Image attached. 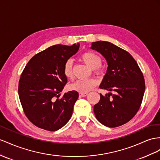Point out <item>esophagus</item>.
<instances>
[{"label":"esophagus","mask_w":160,"mask_h":160,"mask_svg":"<svg viewBox=\"0 0 160 160\" xmlns=\"http://www.w3.org/2000/svg\"><path fill=\"white\" fill-rule=\"evenodd\" d=\"M79 95H80V97H87V96L88 95V93H82V92H80V93L79 94Z\"/></svg>","instance_id":"obj_1"}]
</instances>
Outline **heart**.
Instances as JSON below:
<instances>
[{"instance_id": "heart-1", "label": "heart", "mask_w": 160, "mask_h": 160, "mask_svg": "<svg viewBox=\"0 0 160 160\" xmlns=\"http://www.w3.org/2000/svg\"><path fill=\"white\" fill-rule=\"evenodd\" d=\"M81 59L88 67L94 69L95 73H100L101 72L100 66L101 59L96 53L91 51L84 52L81 55ZM63 73L65 76L69 79H71L73 77V61L72 59H68L65 61L63 65ZM97 84L98 81L95 78L78 80L71 85V88L73 91H76L78 92L87 93L95 88Z\"/></svg>"}]
</instances>
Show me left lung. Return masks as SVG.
<instances>
[{
    "instance_id": "1",
    "label": "left lung",
    "mask_w": 160,
    "mask_h": 160,
    "mask_svg": "<svg viewBox=\"0 0 160 160\" xmlns=\"http://www.w3.org/2000/svg\"><path fill=\"white\" fill-rule=\"evenodd\" d=\"M91 48L100 52L108 65L99 88L113 92L100 94V101L94 106L95 117L109 128L122 126L141 107L145 89L142 73L132 56L115 44L97 41Z\"/></svg>"
}]
</instances>
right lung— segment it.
<instances>
[{"label": "right lung", "instance_id": "1", "mask_svg": "<svg viewBox=\"0 0 160 160\" xmlns=\"http://www.w3.org/2000/svg\"><path fill=\"white\" fill-rule=\"evenodd\" d=\"M79 47V43L51 46L35 55L24 68L19 82V100L28 120L38 128L55 131L71 118L78 92L69 91L59 97L68 82L63 65Z\"/></svg>", "mask_w": 160, "mask_h": 160}]
</instances>
